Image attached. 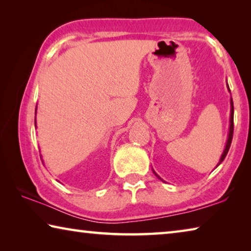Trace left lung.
<instances>
[{"instance_id":"8db88e82","label":"left lung","mask_w":251,"mask_h":251,"mask_svg":"<svg viewBox=\"0 0 251 251\" xmlns=\"http://www.w3.org/2000/svg\"><path fill=\"white\" fill-rule=\"evenodd\" d=\"M227 86H228V84H227ZM228 90H229V86H228ZM230 92V91H229ZM230 106H231V109H230V126H229V134H228V139H227V143H226V147H225V151H224V152H223V155H222V157H220V160H219V163H218V165L217 166H219L220 164L223 163V160L225 159V157L227 156V152H228V151H229V148H230V145H231V141H232V135H233V101H232V99L230 100ZM216 166V167H217ZM154 172V171H152ZM154 174L155 175L159 178V179H161V178L157 175V174L154 172ZM163 180V179H161Z\"/></svg>"}]
</instances>
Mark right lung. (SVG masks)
<instances>
[{
    "mask_svg": "<svg viewBox=\"0 0 251 251\" xmlns=\"http://www.w3.org/2000/svg\"><path fill=\"white\" fill-rule=\"evenodd\" d=\"M35 115H36V108H35ZM35 127H36V118H35Z\"/></svg>",
    "mask_w": 251,
    "mask_h": 251,
    "instance_id": "add662e5",
    "label": "right lung"
}]
</instances>
